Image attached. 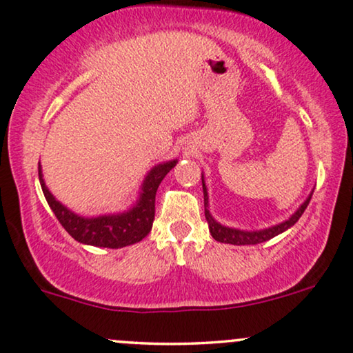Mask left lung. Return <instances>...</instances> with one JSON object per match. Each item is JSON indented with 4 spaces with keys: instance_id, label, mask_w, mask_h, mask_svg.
Here are the masks:
<instances>
[{
    "instance_id": "left-lung-1",
    "label": "left lung",
    "mask_w": 353,
    "mask_h": 353,
    "mask_svg": "<svg viewBox=\"0 0 353 353\" xmlns=\"http://www.w3.org/2000/svg\"><path fill=\"white\" fill-rule=\"evenodd\" d=\"M203 178V191H204V214H205V221L209 223V232L210 235H212L214 240L221 241V243H230V245H258V243H263V241H268L271 240V238L277 236L279 233L285 232L290 228L292 225H295L296 222H299V219L301 217V214L305 212V209L308 208L310 201H311V193L308 198L303 204L300 205L299 209H296V212L292 216L290 219H287L285 222L282 223H277V225L274 227H269V228H264V230H253V232H246V230H238V228H230V227H225V225H221L217 221H214V217L210 216L209 209H208V203H209V198H208V188H205V183H204V175L201 176Z\"/></svg>"
}]
</instances>
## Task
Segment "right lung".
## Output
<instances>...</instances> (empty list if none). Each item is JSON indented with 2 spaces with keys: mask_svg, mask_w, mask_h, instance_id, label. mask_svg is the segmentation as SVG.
I'll list each match as a JSON object with an SVG mask.
<instances>
[{
  "mask_svg": "<svg viewBox=\"0 0 353 353\" xmlns=\"http://www.w3.org/2000/svg\"><path fill=\"white\" fill-rule=\"evenodd\" d=\"M176 162L178 160H170V162L159 163L157 167H154L145 176L143 191H141L134 208L123 214H112V216L81 217L65 208L48 191L43 181L40 163L39 180L45 199L52 208L53 214L76 241L84 245L100 246V248H123V246L137 243L150 232L155 216V193H157V188L167 173L176 165Z\"/></svg>",
  "mask_w": 353,
  "mask_h": 353,
  "instance_id": "1",
  "label": "right lung"
}]
</instances>
